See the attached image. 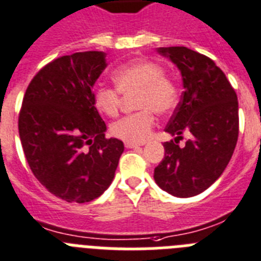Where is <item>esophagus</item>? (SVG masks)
<instances>
[{
    "label": "esophagus",
    "mask_w": 261,
    "mask_h": 261,
    "mask_svg": "<svg viewBox=\"0 0 261 261\" xmlns=\"http://www.w3.org/2000/svg\"><path fill=\"white\" fill-rule=\"evenodd\" d=\"M143 143H130V142H124V146L127 147V148H137V147L142 146Z\"/></svg>",
    "instance_id": "1"
}]
</instances>
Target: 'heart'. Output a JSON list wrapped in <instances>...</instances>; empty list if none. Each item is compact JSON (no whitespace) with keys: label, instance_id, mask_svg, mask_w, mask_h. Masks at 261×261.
Returning a JSON list of instances; mask_svg holds the SVG:
<instances>
[{"label":"heart","instance_id":"obj_1","mask_svg":"<svg viewBox=\"0 0 261 261\" xmlns=\"http://www.w3.org/2000/svg\"><path fill=\"white\" fill-rule=\"evenodd\" d=\"M115 88L99 87L93 92V103L99 113L117 117L123 96L135 94L137 113L114 122L110 131L118 139L130 143H143L156 124L155 113L165 115L178 103V88L165 74L159 63L140 59L118 67L113 72Z\"/></svg>","mask_w":261,"mask_h":261}]
</instances>
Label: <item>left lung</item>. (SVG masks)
<instances>
[{
	"instance_id": "obj_1",
	"label": "left lung",
	"mask_w": 261,
	"mask_h": 261,
	"mask_svg": "<svg viewBox=\"0 0 261 261\" xmlns=\"http://www.w3.org/2000/svg\"><path fill=\"white\" fill-rule=\"evenodd\" d=\"M180 69L184 84L178 105L165 131L177 135L165 142V155L153 178L176 197L202 193L223 173L234 153L239 134L238 97L226 74L212 59L187 47H162ZM182 132L191 139L177 144Z\"/></svg>"
}]
</instances>
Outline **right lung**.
<instances>
[{"instance_id":"obj_1","label":"right lung","mask_w":261,"mask_h":261,"mask_svg":"<svg viewBox=\"0 0 261 261\" xmlns=\"http://www.w3.org/2000/svg\"><path fill=\"white\" fill-rule=\"evenodd\" d=\"M105 54L76 52L52 60L24 93L18 130L31 172L67 202H90L112 184L123 143L106 138L93 103Z\"/></svg>"}]
</instances>
